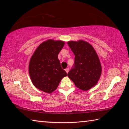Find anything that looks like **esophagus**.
I'll return each mask as SVG.
<instances>
[{"mask_svg": "<svg viewBox=\"0 0 129 129\" xmlns=\"http://www.w3.org/2000/svg\"><path fill=\"white\" fill-rule=\"evenodd\" d=\"M69 68H66V69H65V72H67V73H68L69 72Z\"/></svg>", "mask_w": 129, "mask_h": 129, "instance_id": "1", "label": "esophagus"}]
</instances>
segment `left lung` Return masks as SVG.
<instances>
[{
    "instance_id": "8db88e82",
    "label": "left lung",
    "mask_w": 129,
    "mask_h": 129,
    "mask_svg": "<svg viewBox=\"0 0 129 129\" xmlns=\"http://www.w3.org/2000/svg\"><path fill=\"white\" fill-rule=\"evenodd\" d=\"M68 44L75 55L74 67L68 76L78 88L88 90L97 84L101 75L99 56L93 47L86 41H70Z\"/></svg>"
}]
</instances>
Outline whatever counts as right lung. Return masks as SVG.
Masks as SVG:
<instances>
[{
	"label": "right lung",
	"mask_w": 129,
	"mask_h": 129,
	"mask_svg": "<svg viewBox=\"0 0 129 129\" xmlns=\"http://www.w3.org/2000/svg\"><path fill=\"white\" fill-rule=\"evenodd\" d=\"M64 41L49 39L37 48L29 63V75L34 85L39 90L51 93L67 76L61 67L58 54Z\"/></svg>",
	"instance_id": "obj_1"
}]
</instances>
